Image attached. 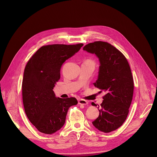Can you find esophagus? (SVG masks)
<instances>
[{"label":"esophagus","instance_id":"esophagus-1","mask_svg":"<svg viewBox=\"0 0 157 157\" xmlns=\"http://www.w3.org/2000/svg\"><path fill=\"white\" fill-rule=\"evenodd\" d=\"M87 103H88V102L84 99L78 100V104H80V105H87Z\"/></svg>","mask_w":157,"mask_h":157}]
</instances>
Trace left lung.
<instances>
[{
  "label": "left lung",
  "instance_id": "left-lung-1",
  "mask_svg": "<svg viewBox=\"0 0 157 157\" xmlns=\"http://www.w3.org/2000/svg\"><path fill=\"white\" fill-rule=\"evenodd\" d=\"M83 49L99 58L98 77L94 86L100 93H106L98 109L99 116L93 124L105 133L116 130L125 121L133 98L134 84L130 65L121 52L107 42L90 43Z\"/></svg>",
  "mask_w": 157,
  "mask_h": 157
}]
</instances>
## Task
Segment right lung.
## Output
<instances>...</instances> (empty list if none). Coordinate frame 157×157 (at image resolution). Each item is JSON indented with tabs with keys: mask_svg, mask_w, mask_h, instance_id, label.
<instances>
[{
	"mask_svg": "<svg viewBox=\"0 0 157 157\" xmlns=\"http://www.w3.org/2000/svg\"><path fill=\"white\" fill-rule=\"evenodd\" d=\"M84 45L54 44L41 47L27 62L22 80V100L29 120L38 131L54 133L64 125L75 98H57L53 89L63 63Z\"/></svg>",
	"mask_w": 157,
	"mask_h": 157,
	"instance_id": "1",
	"label": "right lung"
}]
</instances>
